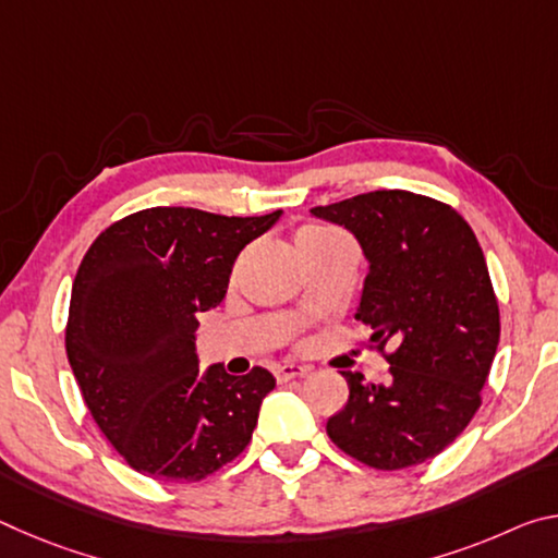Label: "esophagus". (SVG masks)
Segmentation results:
<instances>
[{
    "instance_id": "esophagus-1",
    "label": "esophagus",
    "mask_w": 558,
    "mask_h": 558,
    "mask_svg": "<svg viewBox=\"0 0 558 558\" xmlns=\"http://www.w3.org/2000/svg\"><path fill=\"white\" fill-rule=\"evenodd\" d=\"M307 372H310L307 366H302V364H278L276 369H272L278 384H288L292 379H302V376H305Z\"/></svg>"
}]
</instances>
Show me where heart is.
Masks as SVG:
<instances>
[{
    "mask_svg": "<svg viewBox=\"0 0 558 558\" xmlns=\"http://www.w3.org/2000/svg\"><path fill=\"white\" fill-rule=\"evenodd\" d=\"M325 233H332V231L319 229V226H307V229H302V231L298 233V239H313V235H325ZM298 239H295V241H298Z\"/></svg>",
    "mask_w": 558,
    "mask_h": 558,
    "instance_id": "heart-1",
    "label": "heart"
}]
</instances>
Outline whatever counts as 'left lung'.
Wrapping results in <instances>:
<instances>
[{"instance_id": "obj_1", "label": "left lung", "mask_w": 558, "mask_h": 558, "mask_svg": "<svg viewBox=\"0 0 558 558\" xmlns=\"http://www.w3.org/2000/svg\"><path fill=\"white\" fill-rule=\"evenodd\" d=\"M310 214L354 233L369 260L354 317L372 327V344H393L386 384L342 372L349 401L327 436L376 470L421 465L465 430L497 352L499 307L483 248L456 209L403 189Z\"/></svg>"}]
</instances>
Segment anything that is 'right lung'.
Instances as JSON below:
<instances>
[{"instance_id":"right-lung-1","label":"right lung","mask_w":558,"mask_h":558,"mask_svg":"<svg viewBox=\"0 0 558 558\" xmlns=\"http://www.w3.org/2000/svg\"><path fill=\"white\" fill-rule=\"evenodd\" d=\"M280 214L155 206L112 223L83 256L65 354L102 436L143 475L199 483L248 446L276 379L260 366L202 374L196 315L226 298L239 253Z\"/></svg>"}]
</instances>
